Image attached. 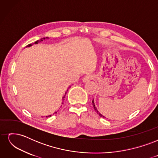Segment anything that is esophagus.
Wrapping results in <instances>:
<instances>
[{"mask_svg": "<svg viewBox=\"0 0 158 158\" xmlns=\"http://www.w3.org/2000/svg\"><path fill=\"white\" fill-rule=\"evenodd\" d=\"M93 78H94V76L92 74H87V75H85L84 77L83 78L82 81L84 82H86L90 80H92Z\"/></svg>", "mask_w": 158, "mask_h": 158, "instance_id": "1", "label": "esophagus"}]
</instances>
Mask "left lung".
Wrapping results in <instances>:
<instances>
[{
    "label": "left lung",
    "mask_w": 158,
    "mask_h": 158,
    "mask_svg": "<svg viewBox=\"0 0 158 158\" xmlns=\"http://www.w3.org/2000/svg\"><path fill=\"white\" fill-rule=\"evenodd\" d=\"M92 104H93V106H94V109L95 110V111H97V113H98V114H99V115L100 116V117H104L103 115H102V114H100L99 113V111H98V110H97V109H96V107H95V104H94V99L92 100ZM105 118H106V117H105Z\"/></svg>",
    "instance_id": "left-lung-1"
}]
</instances>
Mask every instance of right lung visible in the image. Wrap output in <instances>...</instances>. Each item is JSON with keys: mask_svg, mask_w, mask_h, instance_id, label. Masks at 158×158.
Listing matches in <instances>:
<instances>
[{"mask_svg": "<svg viewBox=\"0 0 158 158\" xmlns=\"http://www.w3.org/2000/svg\"><path fill=\"white\" fill-rule=\"evenodd\" d=\"M46 38H48V37H46ZM45 40V37H44V38H41V40H37V41H35V42L34 43V44H38V43H39V42H40V41H42L43 40ZM33 44H29V45H27L26 46V47H30V46H31V45H32ZM67 91H68V89H67ZM66 93H67V92H66V93H65V95H64V96H63V99H64V98H65V95H66ZM63 103H62V104H63ZM55 113H56V112H55ZM51 115H49L48 117H47V116L46 117H51Z\"/></svg>", "mask_w": 158, "mask_h": 158, "instance_id": "1", "label": "right lung"}]
</instances>
